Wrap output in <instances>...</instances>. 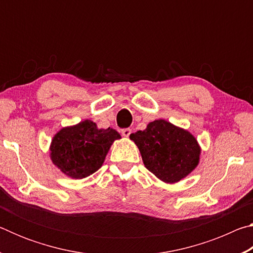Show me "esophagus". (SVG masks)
<instances>
[{
	"mask_svg": "<svg viewBox=\"0 0 253 253\" xmlns=\"http://www.w3.org/2000/svg\"><path fill=\"white\" fill-rule=\"evenodd\" d=\"M131 134V129H129V128H124V129H122V135L124 137H128Z\"/></svg>",
	"mask_w": 253,
	"mask_h": 253,
	"instance_id": "esophagus-1",
	"label": "esophagus"
}]
</instances>
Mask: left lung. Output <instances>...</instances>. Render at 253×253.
<instances>
[{"label": "left lung", "instance_id": "obj_1", "mask_svg": "<svg viewBox=\"0 0 253 253\" xmlns=\"http://www.w3.org/2000/svg\"><path fill=\"white\" fill-rule=\"evenodd\" d=\"M129 138L138 147L145 168L165 183L185 178L200 163L201 147L195 137L165 119L149 123Z\"/></svg>", "mask_w": 253, "mask_h": 253}]
</instances>
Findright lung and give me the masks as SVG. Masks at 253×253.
<instances>
[{"label":"right lung","instance_id":"obj_1","mask_svg":"<svg viewBox=\"0 0 253 253\" xmlns=\"http://www.w3.org/2000/svg\"><path fill=\"white\" fill-rule=\"evenodd\" d=\"M122 138L113 128H98L89 119L63 127L53 136L50 158L68 177L81 179L99 169L116 139Z\"/></svg>","mask_w":253,"mask_h":253}]
</instances>
